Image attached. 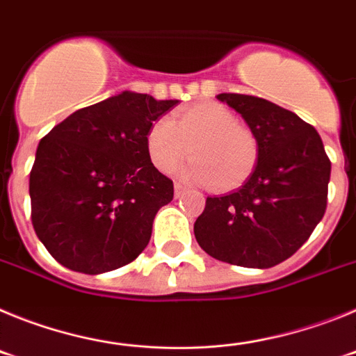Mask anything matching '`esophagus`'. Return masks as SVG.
<instances>
[{
    "label": "esophagus",
    "mask_w": 356,
    "mask_h": 356,
    "mask_svg": "<svg viewBox=\"0 0 356 356\" xmlns=\"http://www.w3.org/2000/svg\"><path fill=\"white\" fill-rule=\"evenodd\" d=\"M185 191H187V188H185L184 185H181V184H175V197H180L181 194L185 193Z\"/></svg>",
    "instance_id": "obj_1"
}]
</instances>
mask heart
<instances>
[{
	"mask_svg": "<svg viewBox=\"0 0 356 356\" xmlns=\"http://www.w3.org/2000/svg\"><path fill=\"white\" fill-rule=\"evenodd\" d=\"M191 147L194 160L181 175L221 193L241 187L259 162L257 135L219 103H197L172 119H159L146 134L147 155L162 172L187 159Z\"/></svg>",
	"mask_w": 356,
	"mask_h": 356,
	"instance_id": "heart-1",
	"label": "heart"
}]
</instances>
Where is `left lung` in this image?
<instances>
[{
  "mask_svg": "<svg viewBox=\"0 0 356 356\" xmlns=\"http://www.w3.org/2000/svg\"><path fill=\"white\" fill-rule=\"evenodd\" d=\"M259 140V162L235 193L207 197L194 222L201 250L221 262L267 269L303 246L323 219L332 162L316 128L246 94H219Z\"/></svg>",
  "mask_w": 356,
  "mask_h": 356,
  "instance_id": "obj_1",
  "label": "left lung"
}]
</instances>
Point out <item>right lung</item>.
<instances>
[{
	"instance_id": "obj_1",
	"label": "right lung",
	"mask_w": 356,
	"mask_h": 356,
	"mask_svg": "<svg viewBox=\"0 0 356 356\" xmlns=\"http://www.w3.org/2000/svg\"><path fill=\"white\" fill-rule=\"evenodd\" d=\"M176 103L124 90L76 110L40 139L31 222L56 262L99 275L143 253L156 212L175 194L151 163L146 134Z\"/></svg>"
}]
</instances>
